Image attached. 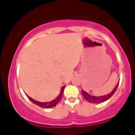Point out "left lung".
Returning <instances> with one entry per match:
<instances>
[{"label": "left lung", "mask_w": 135, "mask_h": 135, "mask_svg": "<svg viewBox=\"0 0 135 135\" xmlns=\"http://www.w3.org/2000/svg\"><path fill=\"white\" fill-rule=\"evenodd\" d=\"M118 85H119V83H118L116 87L114 89V90L111 92V93L108 94L107 95H104V96H100V97H94L92 96V95L88 94L87 92H85V91H84L83 89H81V93H82L84 97L88 100V102L91 103H95V104H98V103H103V102L106 101L108 99H109L113 95H114V93L116 91L117 88H118Z\"/></svg>", "instance_id": "1"}]
</instances>
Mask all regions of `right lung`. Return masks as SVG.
I'll return each mask as SVG.
<instances>
[{"instance_id":"obj_1","label":"right lung","mask_w":135,"mask_h":135,"mask_svg":"<svg viewBox=\"0 0 135 135\" xmlns=\"http://www.w3.org/2000/svg\"><path fill=\"white\" fill-rule=\"evenodd\" d=\"M64 89H65V85L61 88V92H60L59 95H58V97L56 98V99L53 100L52 101L46 102V103H41V102L36 101V100H34L33 99L30 97H28V95H27V96L28 97V99H29L31 101H32V103H35V104H36L37 106H39L40 107H42V108H52V107H55V106L57 104V103L60 101V100H61V98H62V94H63Z\"/></svg>"}]
</instances>
